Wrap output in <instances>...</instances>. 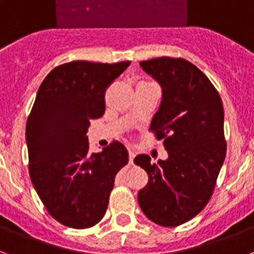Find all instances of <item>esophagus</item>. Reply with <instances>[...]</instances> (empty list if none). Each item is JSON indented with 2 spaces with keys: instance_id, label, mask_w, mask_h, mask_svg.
<instances>
[{
  "instance_id": "1",
  "label": "esophagus",
  "mask_w": 254,
  "mask_h": 254,
  "mask_svg": "<svg viewBox=\"0 0 254 254\" xmlns=\"http://www.w3.org/2000/svg\"><path fill=\"white\" fill-rule=\"evenodd\" d=\"M135 157V151L133 148H129V163L133 164V160Z\"/></svg>"
}]
</instances>
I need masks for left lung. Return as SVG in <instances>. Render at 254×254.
Listing matches in <instances>:
<instances>
[{
  "label": "left lung",
  "instance_id": "left-lung-1",
  "mask_svg": "<svg viewBox=\"0 0 254 254\" xmlns=\"http://www.w3.org/2000/svg\"><path fill=\"white\" fill-rule=\"evenodd\" d=\"M139 65L161 86L150 129L164 138L168 159H134L148 174L138 203L152 222L174 227L199 214L216 186L226 156L222 101L209 78L185 59L163 57Z\"/></svg>",
  "mask_w": 254,
  "mask_h": 254
}]
</instances>
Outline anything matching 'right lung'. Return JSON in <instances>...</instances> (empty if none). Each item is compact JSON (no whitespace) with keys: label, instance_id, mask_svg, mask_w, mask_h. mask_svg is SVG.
<instances>
[{"label":"right lung","instance_id":"obj_1","mask_svg":"<svg viewBox=\"0 0 254 254\" xmlns=\"http://www.w3.org/2000/svg\"><path fill=\"white\" fill-rule=\"evenodd\" d=\"M130 62L74 61L40 85L25 127L29 176L51 217L72 229L97 225L107 210L115 177L129 161L123 143L89 152L90 120L103 116L104 93Z\"/></svg>","mask_w":254,"mask_h":254}]
</instances>
